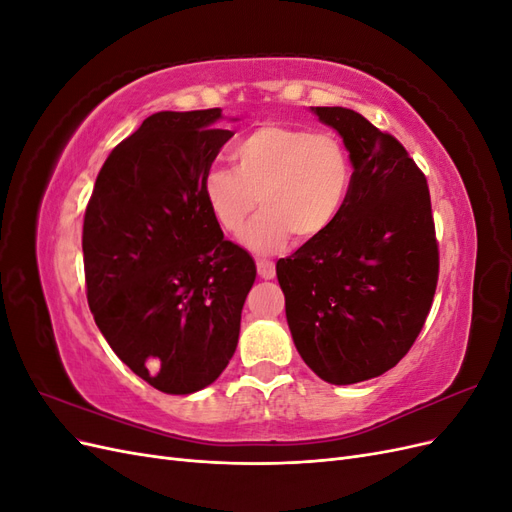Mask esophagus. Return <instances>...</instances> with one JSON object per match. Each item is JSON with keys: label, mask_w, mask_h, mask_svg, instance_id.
<instances>
[{"label": "esophagus", "mask_w": 512, "mask_h": 512, "mask_svg": "<svg viewBox=\"0 0 512 512\" xmlns=\"http://www.w3.org/2000/svg\"><path fill=\"white\" fill-rule=\"evenodd\" d=\"M256 269H258V275L262 277V280H273V277H275V265L267 258H258Z\"/></svg>", "instance_id": "obj_1"}]
</instances>
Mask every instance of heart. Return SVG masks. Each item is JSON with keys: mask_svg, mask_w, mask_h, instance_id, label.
I'll return each instance as SVG.
<instances>
[{"mask_svg": "<svg viewBox=\"0 0 512 512\" xmlns=\"http://www.w3.org/2000/svg\"><path fill=\"white\" fill-rule=\"evenodd\" d=\"M237 170L213 166L203 196L213 220L239 235L258 198L265 207L247 226L243 243L273 252L292 232L318 239L342 215L352 185V162L344 143L327 132L286 123H262L232 147Z\"/></svg>", "mask_w": 512, "mask_h": 512, "instance_id": "1", "label": "heart"}]
</instances>
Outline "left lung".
<instances>
[{
  "mask_svg": "<svg viewBox=\"0 0 512 512\" xmlns=\"http://www.w3.org/2000/svg\"><path fill=\"white\" fill-rule=\"evenodd\" d=\"M344 138L352 185L339 220L277 260L301 359L329 384L382 376L412 348L438 284L425 175L395 136L344 106L309 108Z\"/></svg>",
  "mask_w": 512,
  "mask_h": 512,
  "instance_id": "obj_1",
  "label": "left lung"
}]
</instances>
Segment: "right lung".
Instances as JSON below:
<instances>
[{
  "label": "right lung",
  "instance_id": "add662e5",
  "mask_svg": "<svg viewBox=\"0 0 512 512\" xmlns=\"http://www.w3.org/2000/svg\"><path fill=\"white\" fill-rule=\"evenodd\" d=\"M220 108L162 111L98 173L83 222L87 303L119 359L153 389L190 395L226 369L254 258L224 239L203 179L232 136Z\"/></svg>",
  "mask_w": 512,
  "mask_h": 512
}]
</instances>
